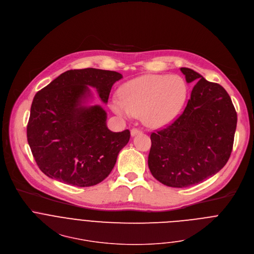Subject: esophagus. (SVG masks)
I'll return each mask as SVG.
<instances>
[{"mask_svg": "<svg viewBox=\"0 0 254 254\" xmlns=\"http://www.w3.org/2000/svg\"><path fill=\"white\" fill-rule=\"evenodd\" d=\"M140 132H141V130L138 129V128H131V130H130L131 136H134V135H136V134H138V133H140Z\"/></svg>", "mask_w": 254, "mask_h": 254, "instance_id": "1", "label": "esophagus"}]
</instances>
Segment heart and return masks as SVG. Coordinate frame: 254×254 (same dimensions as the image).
I'll return each instance as SVG.
<instances>
[{"mask_svg": "<svg viewBox=\"0 0 254 254\" xmlns=\"http://www.w3.org/2000/svg\"><path fill=\"white\" fill-rule=\"evenodd\" d=\"M121 99L111 101L112 110L123 117L140 116L149 127H161L180 115L188 97L183 77L167 74H145L126 82Z\"/></svg>", "mask_w": 254, "mask_h": 254, "instance_id": "obj_1", "label": "heart"}]
</instances>
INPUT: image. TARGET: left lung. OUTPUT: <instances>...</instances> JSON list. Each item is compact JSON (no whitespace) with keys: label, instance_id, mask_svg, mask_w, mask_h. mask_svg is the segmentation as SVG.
<instances>
[{"label":"left lung","instance_id":"left-lung-1","mask_svg":"<svg viewBox=\"0 0 254 254\" xmlns=\"http://www.w3.org/2000/svg\"><path fill=\"white\" fill-rule=\"evenodd\" d=\"M187 82H195L183 114L167 127L150 134L148 167L159 183L188 188L217 174L233 145L237 115L218 83L189 67H181Z\"/></svg>","mask_w":254,"mask_h":254}]
</instances>
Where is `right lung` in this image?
Listing matches in <instances>:
<instances>
[{
	"label": "right lung",
	"mask_w": 254,
	"mask_h": 254,
	"mask_svg": "<svg viewBox=\"0 0 254 254\" xmlns=\"http://www.w3.org/2000/svg\"><path fill=\"white\" fill-rule=\"evenodd\" d=\"M122 77L120 72L100 68L69 69L36 94L27 137L47 177L84 188L100 184L111 174L130 132L108 128L106 111L89 105L90 87L107 104L112 87Z\"/></svg>",
	"instance_id": "1"
}]
</instances>
